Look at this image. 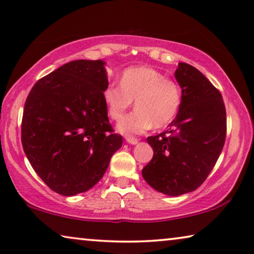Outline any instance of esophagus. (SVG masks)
I'll use <instances>...</instances> for the list:
<instances>
[{
  "mask_svg": "<svg viewBox=\"0 0 254 254\" xmlns=\"http://www.w3.org/2000/svg\"><path fill=\"white\" fill-rule=\"evenodd\" d=\"M126 141L127 143H130V144H136V143L139 142V140L135 139V138H131V136H128V138H126Z\"/></svg>",
  "mask_w": 254,
  "mask_h": 254,
  "instance_id": "34e87169",
  "label": "esophagus"
}]
</instances>
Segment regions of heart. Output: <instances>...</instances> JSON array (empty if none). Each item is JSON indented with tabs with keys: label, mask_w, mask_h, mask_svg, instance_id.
Returning a JSON list of instances; mask_svg holds the SVG:
<instances>
[{
	"label": "heart",
	"mask_w": 254,
	"mask_h": 254,
	"mask_svg": "<svg viewBox=\"0 0 254 254\" xmlns=\"http://www.w3.org/2000/svg\"><path fill=\"white\" fill-rule=\"evenodd\" d=\"M108 115L119 120L135 100L136 110L121 119L118 130L126 135L140 134L155 127H166L176 118L182 104L180 84L151 66L124 70L121 86L108 83L103 90Z\"/></svg>",
	"instance_id": "obj_1"
}]
</instances>
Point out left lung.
<instances>
[{
    "mask_svg": "<svg viewBox=\"0 0 254 254\" xmlns=\"http://www.w3.org/2000/svg\"><path fill=\"white\" fill-rule=\"evenodd\" d=\"M175 79L182 89L180 111L166 131L147 138L154 156L142 170L152 189L171 196L204 182L226 138V110L214 84L188 63H179Z\"/></svg>",
    "mask_w": 254,
    "mask_h": 254,
    "instance_id": "obj_1",
    "label": "left lung"
}]
</instances>
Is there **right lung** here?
<instances>
[{
	"mask_svg": "<svg viewBox=\"0 0 254 254\" xmlns=\"http://www.w3.org/2000/svg\"><path fill=\"white\" fill-rule=\"evenodd\" d=\"M107 84L105 62L76 60L38 80L28 95L23 150L39 178L59 194L89 190L122 147L103 99Z\"/></svg>",
	"mask_w": 254,
	"mask_h": 254,
	"instance_id": "right-lung-1",
	"label": "right lung"
}]
</instances>
